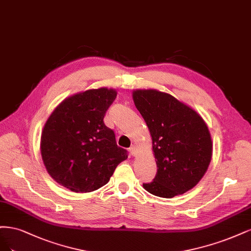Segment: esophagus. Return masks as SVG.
I'll return each mask as SVG.
<instances>
[{
  "instance_id": "34e87169",
  "label": "esophagus",
  "mask_w": 251,
  "mask_h": 251,
  "mask_svg": "<svg viewBox=\"0 0 251 251\" xmlns=\"http://www.w3.org/2000/svg\"><path fill=\"white\" fill-rule=\"evenodd\" d=\"M129 151H130V154L132 155V156H135L136 154H137V148H136V146H131L130 148H129Z\"/></svg>"
}]
</instances>
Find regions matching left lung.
I'll return each instance as SVG.
<instances>
[{
    "label": "left lung",
    "instance_id": "8db88e82",
    "mask_svg": "<svg viewBox=\"0 0 251 251\" xmlns=\"http://www.w3.org/2000/svg\"><path fill=\"white\" fill-rule=\"evenodd\" d=\"M132 98L148 126L157 166L155 178L143 188L163 198L190 191L212 159V136L204 120L189 105L157 90H135Z\"/></svg>",
    "mask_w": 251,
    "mask_h": 251
}]
</instances>
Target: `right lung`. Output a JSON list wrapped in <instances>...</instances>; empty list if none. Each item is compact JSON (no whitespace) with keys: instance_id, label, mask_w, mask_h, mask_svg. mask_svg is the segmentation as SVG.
Wrapping results in <instances>:
<instances>
[{"instance_id":"1","label":"right lung","mask_w":251,"mask_h":251,"mask_svg":"<svg viewBox=\"0 0 251 251\" xmlns=\"http://www.w3.org/2000/svg\"><path fill=\"white\" fill-rule=\"evenodd\" d=\"M115 88L100 87L72 95L56 106L44 126L40 153L52 178L76 193L106 184L127 158L115 132L105 126V112L117 97Z\"/></svg>"}]
</instances>
